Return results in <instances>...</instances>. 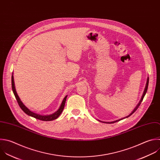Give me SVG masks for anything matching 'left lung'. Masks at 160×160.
<instances>
[{
    "label": "left lung",
    "instance_id": "obj_1",
    "mask_svg": "<svg viewBox=\"0 0 160 160\" xmlns=\"http://www.w3.org/2000/svg\"><path fill=\"white\" fill-rule=\"evenodd\" d=\"M148 83H149V78H148V79H147V82H146V87H145V89H144V92H143V94H142V97H141V100H140V101H139V103L137 105V106L135 108V109L133 110V111L128 116H127V117H126V118H128V117H129L130 116H131L137 109H138V108L139 107V105H140V104H141V102L142 101V100H143V98H144V95H145V94H146V92H147V90H148ZM124 118H122V119H119V120H116V121H112V122H103V121H99L98 120V121H100V122H103V123H109V124H112V123H114V122H118V121H121V120H122V119H123Z\"/></svg>",
    "mask_w": 160,
    "mask_h": 160
}]
</instances>
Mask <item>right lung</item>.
<instances>
[{
    "label": "right lung",
    "instance_id": "right-lung-1",
    "mask_svg": "<svg viewBox=\"0 0 160 160\" xmlns=\"http://www.w3.org/2000/svg\"><path fill=\"white\" fill-rule=\"evenodd\" d=\"M12 91L13 93L15 95V97L18 101V103L19 105V107L21 108V109L28 116H31L32 118H34L37 119L41 120V121H52V120H55L56 119H57L60 115L62 114V111H63L64 107H65V102L67 100V95L65 96V97L64 98V99L62 101V103L60 105V107L59 108V109L55 112V113H53L51 115H47V116H43V115H41V114H38L37 113H35L32 111H31L28 108H27L26 106L24 105V103L22 102V101L21 100L20 98L19 97L16 90V88H15V85H14V77H13V73L12 75Z\"/></svg>",
    "mask_w": 160,
    "mask_h": 160
}]
</instances>
